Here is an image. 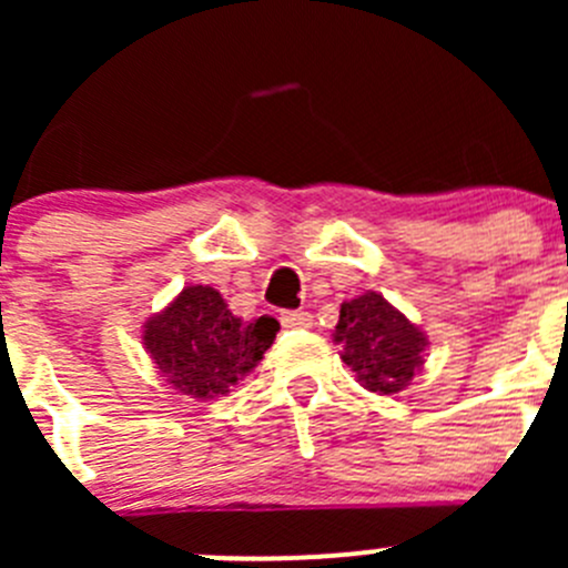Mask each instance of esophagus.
<instances>
[{
	"instance_id": "1",
	"label": "esophagus",
	"mask_w": 568,
	"mask_h": 568,
	"mask_svg": "<svg viewBox=\"0 0 568 568\" xmlns=\"http://www.w3.org/2000/svg\"><path fill=\"white\" fill-rule=\"evenodd\" d=\"M280 324L285 329H305V326H313V316L307 311H285L280 313Z\"/></svg>"
}]
</instances>
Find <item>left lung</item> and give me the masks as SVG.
<instances>
[{"label":"left lung","instance_id":"8db88e82","mask_svg":"<svg viewBox=\"0 0 568 568\" xmlns=\"http://www.w3.org/2000/svg\"><path fill=\"white\" fill-rule=\"evenodd\" d=\"M335 341L341 359L371 393H400L420 371L428 341L409 318L376 291L341 305Z\"/></svg>","mask_w":568,"mask_h":568}]
</instances>
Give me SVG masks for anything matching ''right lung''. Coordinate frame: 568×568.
Returning <instances> with one entry per match:
<instances>
[{
    "label": "right lung",
    "mask_w": 568,
    "mask_h": 568,
    "mask_svg": "<svg viewBox=\"0 0 568 568\" xmlns=\"http://www.w3.org/2000/svg\"><path fill=\"white\" fill-rule=\"evenodd\" d=\"M277 318L242 321L220 291L186 285L170 307L145 324L148 354L170 385L192 398L225 395L263 359L274 343Z\"/></svg>",
    "instance_id": "obj_1"
}]
</instances>
